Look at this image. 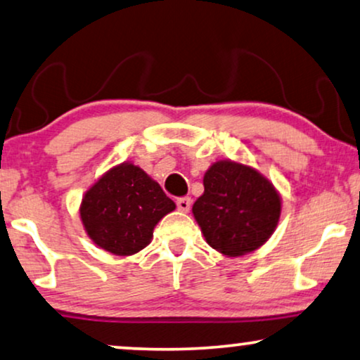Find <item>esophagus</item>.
<instances>
[{
	"instance_id": "esophagus-1",
	"label": "esophagus",
	"mask_w": 360,
	"mask_h": 360,
	"mask_svg": "<svg viewBox=\"0 0 360 360\" xmlns=\"http://www.w3.org/2000/svg\"><path fill=\"white\" fill-rule=\"evenodd\" d=\"M191 204H192L191 197H181V199L176 200V205H178V209L181 212H189L191 210Z\"/></svg>"
}]
</instances>
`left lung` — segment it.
Here are the masks:
<instances>
[{"label":"left lung","mask_w":360,"mask_h":360,"mask_svg":"<svg viewBox=\"0 0 360 360\" xmlns=\"http://www.w3.org/2000/svg\"><path fill=\"white\" fill-rule=\"evenodd\" d=\"M204 189L192 214L214 250L241 256L269 240L281 217V197L264 176L250 166L217 161L204 176Z\"/></svg>","instance_id":"1"}]
</instances>
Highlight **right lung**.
Masks as SVG:
<instances>
[{
	"mask_svg": "<svg viewBox=\"0 0 360 360\" xmlns=\"http://www.w3.org/2000/svg\"><path fill=\"white\" fill-rule=\"evenodd\" d=\"M174 209L158 182L139 166L122 163L86 192L79 215L96 245L130 256L148 245L156 224Z\"/></svg>",
	"mask_w": 360,
	"mask_h": 360,
	"instance_id": "right-lung-1",
	"label": "right lung"
}]
</instances>
